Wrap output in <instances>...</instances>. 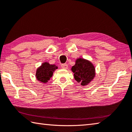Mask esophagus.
Here are the masks:
<instances>
[{
    "instance_id": "esophagus-1",
    "label": "esophagus",
    "mask_w": 132,
    "mask_h": 132,
    "mask_svg": "<svg viewBox=\"0 0 132 132\" xmlns=\"http://www.w3.org/2000/svg\"><path fill=\"white\" fill-rule=\"evenodd\" d=\"M61 67H62V68L63 69H67L68 68V64H64V63L62 64H61Z\"/></svg>"
}]
</instances>
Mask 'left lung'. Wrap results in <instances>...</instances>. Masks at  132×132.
<instances>
[{
    "label": "left lung",
    "instance_id": "obj_1",
    "mask_svg": "<svg viewBox=\"0 0 132 132\" xmlns=\"http://www.w3.org/2000/svg\"><path fill=\"white\" fill-rule=\"evenodd\" d=\"M71 70L74 73L75 79L82 86L87 85L95 76L94 66L90 62L82 58L77 59Z\"/></svg>",
    "mask_w": 132,
    "mask_h": 132
}]
</instances>
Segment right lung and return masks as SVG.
Listing matches in <instances>:
<instances>
[{
  "label": "right lung",
  "mask_w": 132,
  "mask_h": 132,
  "mask_svg": "<svg viewBox=\"0 0 132 132\" xmlns=\"http://www.w3.org/2000/svg\"><path fill=\"white\" fill-rule=\"evenodd\" d=\"M57 67L53 64H50L47 62L43 63L37 70L36 77L38 81L42 83H46L53 76V72Z\"/></svg>",
  "instance_id": "right-lung-1"
}]
</instances>
